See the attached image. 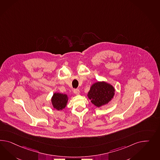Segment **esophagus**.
Listing matches in <instances>:
<instances>
[{
	"instance_id": "obj_1",
	"label": "esophagus",
	"mask_w": 160,
	"mask_h": 160,
	"mask_svg": "<svg viewBox=\"0 0 160 160\" xmlns=\"http://www.w3.org/2000/svg\"><path fill=\"white\" fill-rule=\"evenodd\" d=\"M73 92L75 94L78 95V94L80 93V90H79L78 89V88H76V89H74Z\"/></svg>"
}]
</instances>
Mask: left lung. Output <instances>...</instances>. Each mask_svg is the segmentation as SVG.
Masks as SVG:
<instances>
[{
  "mask_svg": "<svg viewBox=\"0 0 160 160\" xmlns=\"http://www.w3.org/2000/svg\"><path fill=\"white\" fill-rule=\"evenodd\" d=\"M115 94V89L111 85L105 82L94 83L88 92V97L96 107H100L108 104Z\"/></svg>",
  "mask_w": 160,
  "mask_h": 160,
  "instance_id": "obj_1",
  "label": "left lung"
}]
</instances>
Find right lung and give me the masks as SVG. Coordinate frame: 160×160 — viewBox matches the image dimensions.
I'll return each mask as SVG.
<instances>
[{"instance_id":"add662e5","label":"right lung","mask_w":160,"mask_h":160,"mask_svg":"<svg viewBox=\"0 0 160 160\" xmlns=\"http://www.w3.org/2000/svg\"><path fill=\"white\" fill-rule=\"evenodd\" d=\"M68 100V96L66 94L55 93L52 97V103L53 108L57 110H62L65 108Z\"/></svg>"}]
</instances>
